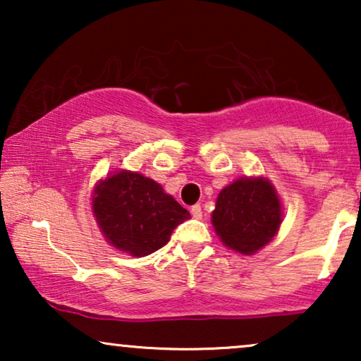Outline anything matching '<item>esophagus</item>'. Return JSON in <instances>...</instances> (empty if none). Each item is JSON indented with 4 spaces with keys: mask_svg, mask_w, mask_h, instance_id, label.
Wrapping results in <instances>:
<instances>
[{
    "mask_svg": "<svg viewBox=\"0 0 361 361\" xmlns=\"http://www.w3.org/2000/svg\"><path fill=\"white\" fill-rule=\"evenodd\" d=\"M190 214H192V216H194V219H202V207L200 205H194L190 209Z\"/></svg>",
    "mask_w": 361,
    "mask_h": 361,
    "instance_id": "esophagus-1",
    "label": "esophagus"
}]
</instances>
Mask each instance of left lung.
Returning a JSON list of instances; mask_svg holds the SVG:
<instances>
[{
    "mask_svg": "<svg viewBox=\"0 0 361 361\" xmlns=\"http://www.w3.org/2000/svg\"><path fill=\"white\" fill-rule=\"evenodd\" d=\"M283 210L273 184L264 177H241L216 197L212 224L221 243L253 255L278 233Z\"/></svg>",
    "mask_w": 361,
    "mask_h": 361,
    "instance_id": "left-lung-1",
    "label": "left lung"
}]
</instances>
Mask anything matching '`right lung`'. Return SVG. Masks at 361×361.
<instances>
[{
    "mask_svg": "<svg viewBox=\"0 0 361 361\" xmlns=\"http://www.w3.org/2000/svg\"><path fill=\"white\" fill-rule=\"evenodd\" d=\"M92 210L108 243L137 258L162 248L172 230L190 216L156 180L131 171L98 182Z\"/></svg>",
    "mask_w": 361,
    "mask_h": 361,
    "instance_id": "1",
    "label": "right lung"
}]
</instances>
